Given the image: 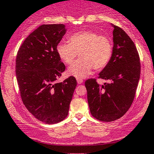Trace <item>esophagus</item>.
Returning a JSON list of instances; mask_svg holds the SVG:
<instances>
[{
  "instance_id": "esophagus-1",
  "label": "esophagus",
  "mask_w": 154,
  "mask_h": 154,
  "mask_svg": "<svg viewBox=\"0 0 154 154\" xmlns=\"http://www.w3.org/2000/svg\"><path fill=\"white\" fill-rule=\"evenodd\" d=\"M77 82L78 84H82V83L83 82V80L82 79H79V78H77Z\"/></svg>"
}]
</instances>
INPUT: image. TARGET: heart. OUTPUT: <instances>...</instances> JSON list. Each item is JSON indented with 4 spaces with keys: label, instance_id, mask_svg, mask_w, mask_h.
<instances>
[{
    "label": "heart",
    "instance_id": "b5f03b06",
    "mask_svg": "<svg viewBox=\"0 0 154 154\" xmlns=\"http://www.w3.org/2000/svg\"><path fill=\"white\" fill-rule=\"evenodd\" d=\"M58 56L63 63L70 64L77 56L79 59L68 68L69 75L84 78L93 68L100 69L106 66L112 54V45L104 36L92 31H80L69 38V43H60L56 46Z\"/></svg>",
    "mask_w": 154,
    "mask_h": 154
}]
</instances>
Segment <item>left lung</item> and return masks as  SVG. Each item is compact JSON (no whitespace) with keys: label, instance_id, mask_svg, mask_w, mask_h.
Returning a JSON list of instances; mask_svg holds the SVG:
<instances>
[{"label":"left lung","instance_id":"left-lung-1","mask_svg":"<svg viewBox=\"0 0 154 154\" xmlns=\"http://www.w3.org/2000/svg\"><path fill=\"white\" fill-rule=\"evenodd\" d=\"M113 48L111 59L98 77L110 80L99 85L95 79L86 80L88 102L92 116L103 122L122 117L135 98L140 80V63L133 41L122 29L112 25Z\"/></svg>","mask_w":154,"mask_h":154}]
</instances>
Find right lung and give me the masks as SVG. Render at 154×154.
<instances>
[{
  "label": "right lung",
  "instance_id": "1",
  "mask_svg": "<svg viewBox=\"0 0 154 154\" xmlns=\"http://www.w3.org/2000/svg\"><path fill=\"white\" fill-rule=\"evenodd\" d=\"M66 32L64 24H43L25 39L17 53L16 75L23 103L45 124L66 117L77 86L74 77L56 82L65 70L56 46Z\"/></svg>",
  "mask_w": 154,
  "mask_h": 154
}]
</instances>
